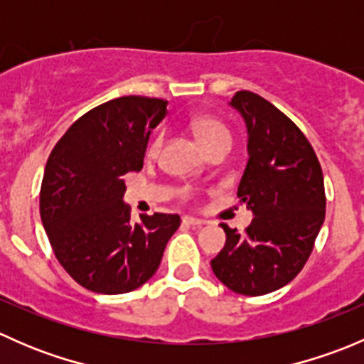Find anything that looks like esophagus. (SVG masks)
<instances>
[{"instance_id":"34e87169","label":"esophagus","mask_w":364,"mask_h":364,"mask_svg":"<svg viewBox=\"0 0 364 364\" xmlns=\"http://www.w3.org/2000/svg\"><path fill=\"white\" fill-rule=\"evenodd\" d=\"M183 223H186V225H192V227H200L204 225V220L203 218H196V216H183Z\"/></svg>"}]
</instances>
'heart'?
<instances>
[{
  "label": "heart",
  "mask_w": 364,
  "mask_h": 364,
  "mask_svg": "<svg viewBox=\"0 0 364 364\" xmlns=\"http://www.w3.org/2000/svg\"><path fill=\"white\" fill-rule=\"evenodd\" d=\"M192 132L197 137L199 144L203 146L205 151L215 148H230V134L218 119L209 116H199L192 121ZM161 146V137H155L149 144L148 153L155 156Z\"/></svg>",
  "instance_id": "1"
}]
</instances>
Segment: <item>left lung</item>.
<instances>
[{
    "label": "left lung",
    "instance_id": "1",
    "mask_svg": "<svg viewBox=\"0 0 364 364\" xmlns=\"http://www.w3.org/2000/svg\"><path fill=\"white\" fill-rule=\"evenodd\" d=\"M229 107L247 127L248 161L237 197L253 220L243 236L220 223L227 240L211 267L230 291L262 296L294 280L310 257L324 223V178L303 132L273 104L237 91Z\"/></svg>",
    "mask_w": 364,
    "mask_h": 364
}]
</instances>
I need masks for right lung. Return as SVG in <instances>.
Listing matches in <instances>:
<instances>
[{
  "mask_svg": "<svg viewBox=\"0 0 364 364\" xmlns=\"http://www.w3.org/2000/svg\"><path fill=\"white\" fill-rule=\"evenodd\" d=\"M167 100L114 98L68 128L47 160L40 216L61 266L98 294H124L144 285L160 266L179 215H141L132 223L123 200L124 176L144 165L153 128Z\"/></svg>",
  "mask_w": 364,
  "mask_h": 364,
  "instance_id": "add662e5",
  "label": "right lung"
}]
</instances>
